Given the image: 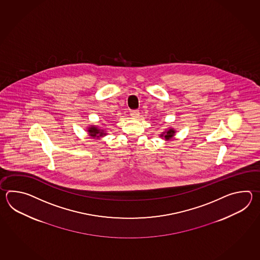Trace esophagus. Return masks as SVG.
Listing matches in <instances>:
<instances>
[{"instance_id":"obj_1","label":"esophagus","mask_w":260,"mask_h":260,"mask_svg":"<svg viewBox=\"0 0 260 260\" xmlns=\"http://www.w3.org/2000/svg\"><path fill=\"white\" fill-rule=\"evenodd\" d=\"M130 115L132 117V119H138L139 117V111H130Z\"/></svg>"}]
</instances>
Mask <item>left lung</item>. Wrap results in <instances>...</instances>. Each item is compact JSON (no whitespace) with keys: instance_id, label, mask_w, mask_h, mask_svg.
I'll use <instances>...</instances> for the list:
<instances>
[{"instance_id":"8db88e82","label":"left lung","mask_w":260,"mask_h":260,"mask_svg":"<svg viewBox=\"0 0 260 260\" xmlns=\"http://www.w3.org/2000/svg\"><path fill=\"white\" fill-rule=\"evenodd\" d=\"M175 134H176V130L174 128L170 127L168 128V129H166V131L160 133L159 136H160V138L165 139L166 141H169L170 139L175 137Z\"/></svg>"}]
</instances>
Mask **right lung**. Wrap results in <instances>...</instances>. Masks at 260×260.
<instances>
[{
  "label": "right lung",
  "instance_id": "obj_1",
  "mask_svg": "<svg viewBox=\"0 0 260 260\" xmlns=\"http://www.w3.org/2000/svg\"><path fill=\"white\" fill-rule=\"evenodd\" d=\"M107 129L103 127H100L99 125H90L87 127V133L90 138H95V139H100L108 135V133L106 131Z\"/></svg>",
  "mask_w": 260,
  "mask_h": 260
}]
</instances>
